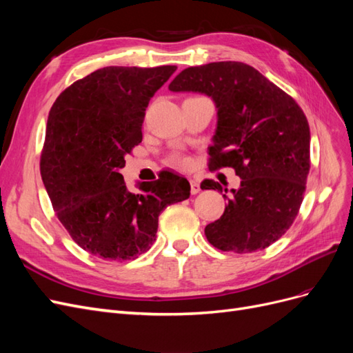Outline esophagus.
<instances>
[{"instance_id": "34e87169", "label": "esophagus", "mask_w": 353, "mask_h": 353, "mask_svg": "<svg viewBox=\"0 0 353 353\" xmlns=\"http://www.w3.org/2000/svg\"><path fill=\"white\" fill-rule=\"evenodd\" d=\"M190 185H191V194L200 193V184L197 179H190Z\"/></svg>"}]
</instances>
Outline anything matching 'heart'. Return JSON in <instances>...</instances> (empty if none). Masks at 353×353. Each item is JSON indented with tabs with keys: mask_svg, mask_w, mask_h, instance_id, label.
I'll list each match as a JSON object with an SVG mask.
<instances>
[{
	"mask_svg": "<svg viewBox=\"0 0 353 353\" xmlns=\"http://www.w3.org/2000/svg\"><path fill=\"white\" fill-rule=\"evenodd\" d=\"M172 162L175 165H179V166H187L188 165V160L185 157H183V156H174L172 157Z\"/></svg>",
	"mask_w": 353,
	"mask_h": 353,
	"instance_id": "heart-1",
	"label": "heart"
}]
</instances>
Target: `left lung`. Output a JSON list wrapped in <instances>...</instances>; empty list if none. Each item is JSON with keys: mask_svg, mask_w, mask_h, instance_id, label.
Listing matches in <instances>:
<instances>
[{"mask_svg": "<svg viewBox=\"0 0 353 353\" xmlns=\"http://www.w3.org/2000/svg\"><path fill=\"white\" fill-rule=\"evenodd\" d=\"M169 90L213 100L216 130L209 168H234L241 178L240 188L223 194L225 212L206 225V239L222 252L268 248L290 228L303 200L311 144L305 113L290 95L240 61L184 69ZM200 187L228 193L212 179Z\"/></svg>", "mask_w": 353, "mask_h": 353, "instance_id": "obj_1", "label": "left lung"}]
</instances>
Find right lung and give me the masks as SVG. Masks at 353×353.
I'll return each mask as SVG.
<instances>
[{"mask_svg":"<svg viewBox=\"0 0 353 353\" xmlns=\"http://www.w3.org/2000/svg\"><path fill=\"white\" fill-rule=\"evenodd\" d=\"M176 66H109L63 91L47 121L41 176L70 237L105 261H130L150 249L159 215L190 197V183L163 170L128 190L121 169L143 140L148 101Z\"/></svg>","mask_w":353,"mask_h":353,"instance_id":"add662e5","label":"right lung"}]
</instances>
